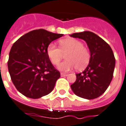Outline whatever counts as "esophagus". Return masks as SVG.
<instances>
[{
    "label": "esophagus",
    "mask_w": 126,
    "mask_h": 126,
    "mask_svg": "<svg viewBox=\"0 0 126 126\" xmlns=\"http://www.w3.org/2000/svg\"><path fill=\"white\" fill-rule=\"evenodd\" d=\"M68 76V74L63 73V72H61V76H62V77H64V76Z\"/></svg>",
    "instance_id": "34e87169"
}]
</instances>
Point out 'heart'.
Listing matches in <instances>:
<instances>
[{
  "label": "heart",
  "mask_w": 126,
  "mask_h": 126,
  "mask_svg": "<svg viewBox=\"0 0 126 126\" xmlns=\"http://www.w3.org/2000/svg\"><path fill=\"white\" fill-rule=\"evenodd\" d=\"M47 56L51 63L58 65L66 55V60L61 63L58 68L62 71H68L74 67L78 70H83L90 61L89 50L80 41L74 38L60 41V48L50 43L47 49Z\"/></svg>",
  "instance_id": "heart-1"
}]
</instances>
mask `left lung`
Returning <instances> with one entry per match:
<instances>
[{
	"label": "left lung",
	"instance_id": "left-lung-1",
	"mask_svg": "<svg viewBox=\"0 0 126 126\" xmlns=\"http://www.w3.org/2000/svg\"><path fill=\"white\" fill-rule=\"evenodd\" d=\"M70 37L86 42L91 58L89 65L82 72L76 74V80L70 85L78 96L92 100L103 94L113 79L115 58L110 46L93 32L74 33Z\"/></svg>",
	"mask_w": 126,
	"mask_h": 126
}]
</instances>
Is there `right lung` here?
Here are the masks:
<instances>
[{
  "instance_id": "1",
  "label": "right lung",
  "mask_w": 126,
  "mask_h": 126,
  "mask_svg": "<svg viewBox=\"0 0 126 126\" xmlns=\"http://www.w3.org/2000/svg\"><path fill=\"white\" fill-rule=\"evenodd\" d=\"M63 35L35 30L20 37L13 45L8 71L17 91L24 96L37 99L52 91L60 72L51 63L47 49L51 42Z\"/></svg>"
}]
</instances>
